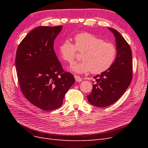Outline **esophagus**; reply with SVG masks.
Returning a JSON list of instances; mask_svg holds the SVG:
<instances>
[{
	"label": "esophagus",
	"instance_id": "esophagus-1",
	"mask_svg": "<svg viewBox=\"0 0 148 148\" xmlns=\"http://www.w3.org/2000/svg\"><path fill=\"white\" fill-rule=\"evenodd\" d=\"M74 77H75V81L77 82H81L82 81V79L78 75H75Z\"/></svg>",
	"mask_w": 148,
	"mask_h": 148
}]
</instances>
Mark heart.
Masks as SVG:
<instances>
[{
	"instance_id": "1",
	"label": "heart",
	"mask_w": 148,
	"mask_h": 148,
	"mask_svg": "<svg viewBox=\"0 0 148 148\" xmlns=\"http://www.w3.org/2000/svg\"><path fill=\"white\" fill-rule=\"evenodd\" d=\"M75 45L65 40L59 47V53L64 60L72 63L76 49L82 52V61L72 64L70 70L77 73L91 71L95 74L101 73L112 65L117 55V49L113 44L104 42L101 38L91 33L83 32L74 37Z\"/></svg>"
}]
</instances>
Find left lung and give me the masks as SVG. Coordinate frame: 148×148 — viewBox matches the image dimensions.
I'll use <instances>...</instances> for the list:
<instances>
[{
    "label": "left lung",
    "instance_id": "obj_1",
    "mask_svg": "<svg viewBox=\"0 0 148 148\" xmlns=\"http://www.w3.org/2000/svg\"><path fill=\"white\" fill-rule=\"evenodd\" d=\"M115 38L117 56L106 71L95 76L90 95L87 96L91 104L105 107L112 105L122 96L132 79V53L131 48L117 30L108 28ZM94 83V82H92Z\"/></svg>",
    "mask_w": 148,
    "mask_h": 148
}]
</instances>
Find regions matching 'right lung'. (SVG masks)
Here are the masks:
<instances>
[{
    "label": "right lung",
    "mask_w": 148,
    "mask_h": 148,
    "mask_svg": "<svg viewBox=\"0 0 148 148\" xmlns=\"http://www.w3.org/2000/svg\"><path fill=\"white\" fill-rule=\"evenodd\" d=\"M62 26H39L29 32L18 47L15 58L21 91L31 104L44 110L60 107L75 82L65 72L53 50V41Z\"/></svg>",
    "instance_id": "obj_1"
}]
</instances>
